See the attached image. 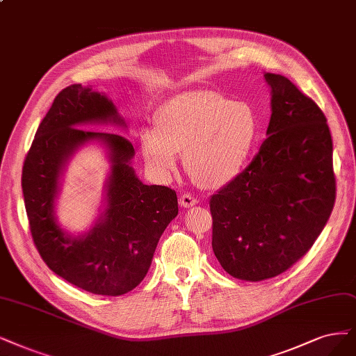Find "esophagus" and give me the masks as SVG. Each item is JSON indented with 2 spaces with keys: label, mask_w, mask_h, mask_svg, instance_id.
Instances as JSON below:
<instances>
[{
  "label": "esophagus",
  "mask_w": 356,
  "mask_h": 356,
  "mask_svg": "<svg viewBox=\"0 0 356 356\" xmlns=\"http://www.w3.org/2000/svg\"><path fill=\"white\" fill-rule=\"evenodd\" d=\"M179 204H180V207H183V208H191V207H193L195 204H198V201H196V198H193L192 195L183 193V195L180 196Z\"/></svg>",
  "instance_id": "obj_1"
}]
</instances>
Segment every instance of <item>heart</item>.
<instances>
[{"label":"heart","instance_id":"obj_1","mask_svg":"<svg viewBox=\"0 0 356 356\" xmlns=\"http://www.w3.org/2000/svg\"><path fill=\"white\" fill-rule=\"evenodd\" d=\"M155 127L139 134L145 161L156 173L173 168L177 152L189 177L205 189L229 185L258 148L261 124L251 104L232 101L216 90L180 92L160 105Z\"/></svg>","mask_w":356,"mask_h":356}]
</instances>
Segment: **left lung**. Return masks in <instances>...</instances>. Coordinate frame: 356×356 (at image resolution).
Listing matches in <instances>:
<instances>
[{
    "label": "left lung",
    "mask_w": 356,
    "mask_h": 356,
    "mask_svg": "<svg viewBox=\"0 0 356 356\" xmlns=\"http://www.w3.org/2000/svg\"><path fill=\"white\" fill-rule=\"evenodd\" d=\"M271 88L268 138L249 165L209 200L213 251L230 275L259 282L304 257L333 211L336 177L327 118L282 74Z\"/></svg>",
    "instance_id": "obj_1"
}]
</instances>
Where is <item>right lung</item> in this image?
Returning <instances> with one entry per match:
<instances>
[{
  "instance_id": "add662e5",
  "label": "right lung",
  "mask_w": 356,
  "mask_h": 356,
  "mask_svg": "<svg viewBox=\"0 0 356 356\" xmlns=\"http://www.w3.org/2000/svg\"><path fill=\"white\" fill-rule=\"evenodd\" d=\"M97 122L124 124L113 102L92 88H64L26 154L22 189L32 239L45 264L89 293L118 296L147 275L158 241L179 213L177 195L136 177L130 167L135 149L127 138L77 127ZM89 140H102L111 148L108 208L89 234L70 238L54 218L58 176L63 161Z\"/></svg>"
}]
</instances>
